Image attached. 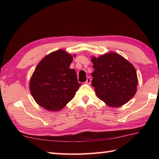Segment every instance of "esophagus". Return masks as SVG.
<instances>
[{
    "instance_id": "34e87169",
    "label": "esophagus",
    "mask_w": 159,
    "mask_h": 159,
    "mask_svg": "<svg viewBox=\"0 0 159 159\" xmlns=\"http://www.w3.org/2000/svg\"><path fill=\"white\" fill-rule=\"evenodd\" d=\"M91 81H92V79H91V78H90V77H87V80H86L85 83H86V84H88V85H89V84L91 83Z\"/></svg>"
}]
</instances>
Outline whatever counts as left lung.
Returning a JSON list of instances; mask_svg holds the SVG:
<instances>
[{
    "instance_id": "obj_1",
    "label": "left lung",
    "mask_w": 159,
    "mask_h": 159,
    "mask_svg": "<svg viewBox=\"0 0 159 159\" xmlns=\"http://www.w3.org/2000/svg\"><path fill=\"white\" fill-rule=\"evenodd\" d=\"M92 85L100 100L109 107H119L134 96L138 85L136 70L122 56L108 52L98 58L92 57Z\"/></svg>"
}]
</instances>
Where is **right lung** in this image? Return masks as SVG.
<instances>
[{
    "label": "right lung",
    "mask_w": 159,
    "mask_h": 159,
    "mask_svg": "<svg viewBox=\"0 0 159 159\" xmlns=\"http://www.w3.org/2000/svg\"><path fill=\"white\" fill-rule=\"evenodd\" d=\"M72 60L69 53L58 50L40 61L29 83L31 95L40 107L59 111L75 96L80 84L75 70L70 68Z\"/></svg>",
    "instance_id": "obj_1"
}]
</instances>
